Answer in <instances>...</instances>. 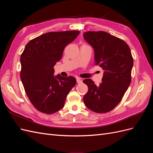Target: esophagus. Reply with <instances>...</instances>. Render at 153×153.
I'll return each mask as SVG.
<instances>
[{
    "label": "esophagus",
    "instance_id": "obj_1",
    "mask_svg": "<svg viewBox=\"0 0 153 153\" xmlns=\"http://www.w3.org/2000/svg\"><path fill=\"white\" fill-rule=\"evenodd\" d=\"M76 82H77V84H81V83H82V81L81 80V79H80L79 78H76Z\"/></svg>",
    "mask_w": 153,
    "mask_h": 153
}]
</instances>
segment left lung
Returning <instances> with one entry per match:
<instances>
[{"mask_svg":"<svg viewBox=\"0 0 153 153\" xmlns=\"http://www.w3.org/2000/svg\"><path fill=\"white\" fill-rule=\"evenodd\" d=\"M84 37L94 48L95 65L104 70L99 85L91 79L83 81L88 86L84 103L94 112H108L120 103L131 83V50L124 41L104 31L85 32Z\"/></svg>","mask_w":153,"mask_h":153,"instance_id":"1","label":"left lung"}]
</instances>
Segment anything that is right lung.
<instances>
[{
    "label": "right lung",
    "mask_w": 153,
    "mask_h": 153,
    "mask_svg": "<svg viewBox=\"0 0 153 153\" xmlns=\"http://www.w3.org/2000/svg\"><path fill=\"white\" fill-rule=\"evenodd\" d=\"M80 32H50L30 40L20 57V78L25 91L34 107L52 114L63 108L68 94L76 80L71 76H54L53 66L63 50Z\"/></svg>",
    "instance_id": "1"
}]
</instances>
